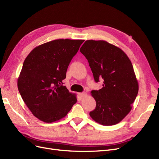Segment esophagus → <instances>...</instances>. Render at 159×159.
I'll return each instance as SVG.
<instances>
[{
	"label": "esophagus",
	"mask_w": 159,
	"mask_h": 159,
	"mask_svg": "<svg viewBox=\"0 0 159 159\" xmlns=\"http://www.w3.org/2000/svg\"><path fill=\"white\" fill-rule=\"evenodd\" d=\"M86 95H87V94H86L85 92H82V93H79V95L80 96L81 98H84Z\"/></svg>",
	"instance_id": "1"
}]
</instances>
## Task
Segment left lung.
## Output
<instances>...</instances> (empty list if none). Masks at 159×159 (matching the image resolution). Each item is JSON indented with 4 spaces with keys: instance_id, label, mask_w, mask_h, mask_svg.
<instances>
[{
    "instance_id": "left-lung-1",
    "label": "left lung",
    "mask_w": 159,
    "mask_h": 159,
    "mask_svg": "<svg viewBox=\"0 0 159 159\" xmlns=\"http://www.w3.org/2000/svg\"><path fill=\"white\" fill-rule=\"evenodd\" d=\"M80 52L88 60L95 82L103 80V88L91 91L96 102L89 113L95 121L113 125L131 110L139 84L128 56L119 48L103 40H87Z\"/></svg>"
}]
</instances>
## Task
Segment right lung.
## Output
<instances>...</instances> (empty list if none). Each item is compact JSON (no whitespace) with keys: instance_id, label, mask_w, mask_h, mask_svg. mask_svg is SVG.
Here are the masks:
<instances>
[{"instance_id":"1","label":"right lung","mask_w":159,"mask_h":159,"mask_svg":"<svg viewBox=\"0 0 159 159\" xmlns=\"http://www.w3.org/2000/svg\"><path fill=\"white\" fill-rule=\"evenodd\" d=\"M84 42L52 40L36 47L26 57L18 79V89L28 109L40 121H58L77 102L76 95L62 85V81Z\"/></svg>"}]
</instances>
